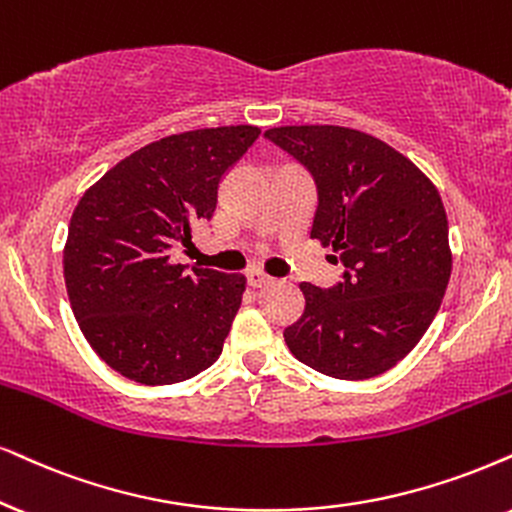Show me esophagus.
Masks as SVG:
<instances>
[{"mask_svg":"<svg viewBox=\"0 0 512 512\" xmlns=\"http://www.w3.org/2000/svg\"><path fill=\"white\" fill-rule=\"evenodd\" d=\"M248 283H250L252 288H264V286H271V283H274V278L267 276V274H262V271L252 269L250 274H248Z\"/></svg>","mask_w":512,"mask_h":512,"instance_id":"obj_1","label":"esophagus"}]
</instances>
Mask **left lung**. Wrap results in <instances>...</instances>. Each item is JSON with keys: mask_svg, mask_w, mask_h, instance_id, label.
Returning a JSON list of instances; mask_svg holds the SVG:
<instances>
[{"mask_svg": "<svg viewBox=\"0 0 512 512\" xmlns=\"http://www.w3.org/2000/svg\"><path fill=\"white\" fill-rule=\"evenodd\" d=\"M264 137L312 174L309 236L345 267L333 288L302 283L304 312L283 331L288 349L338 380L390 371L430 328L451 276L439 191L409 158L357 129L293 125Z\"/></svg>", "mask_w": 512, "mask_h": 512, "instance_id": "1", "label": "left lung"}]
</instances>
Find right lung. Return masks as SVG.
<instances>
[{
    "mask_svg": "<svg viewBox=\"0 0 512 512\" xmlns=\"http://www.w3.org/2000/svg\"><path fill=\"white\" fill-rule=\"evenodd\" d=\"M260 137L252 125L153 141L77 203L63 276L80 331L113 371L172 385L210 368L241 307L245 276L172 262L217 208L219 181Z\"/></svg>",
    "mask_w": 512,
    "mask_h": 512,
    "instance_id": "right-lung-1",
    "label": "right lung"
}]
</instances>
